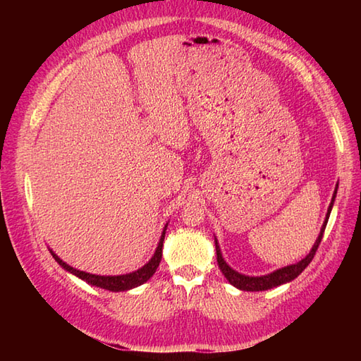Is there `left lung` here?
Listing matches in <instances>:
<instances>
[{
    "mask_svg": "<svg viewBox=\"0 0 361 361\" xmlns=\"http://www.w3.org/2000/svg\"><path fill=\"white\" fill-rule=\"evenodd\" d=\"M336 190H338V185H336V188L334 190L332 202H331V204H329L326 219H324V224H323V226H321V231H319V235L317 237L315 243H313V247L309 251V255L305 256L304 259L299 260V262H296V264L282 267V268H279V270H274L273 273H268V274H264V276H247V274H242L239 271H235L234 268H231V267L226 264V260L224 259V256H221V250H220L219 240L216 239L217 264H219L220 271L225 274V278L228 279V282L231 283V286H234L235 288L243 290V291H264V290H270V288H274V287H278V286H282V283L291 282L295 278H298V276L301 274L305 270V268H307V265L312 262V259H313V256H315V252H317L319 243H321V239H323V234H324V229H326V225H327V220H329V216H331L332 206H334L335 197H336Z\"/></svg>",
    "mask_w": 361,
    "mask_h": 361,
    "instance_id": "left-lung-1",
    "label": "left lung"
}]
</instances>
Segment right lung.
<instances>
[{
    "instance_id": "add662e5",
    "label": "right lung",
    "mask_w": 361,
    "mask_h": 361,
    "mask_svg": "<svg viewBox=\"0 0 361 361\" xmlns=\"http://www.w3.org/2000/svg\"><path fill=\"white\" fill-rule=\"evenodd\" d=\"M167 225L169 224H166L163 233H161L158 247H157L155 252H153V256H152L149 262L142 265L141 268H137V270H135L132 273H127V274L101 276V274H91V273H87V271H80V270H78V268H73L71 265H68L66 262H63V260L60 259L52 250H49V251H51L52 257L57 260V264L62 267L63 270H66L68 273H71L74 276H78L79 279L88 282L90 286L105 288V290H110V291H127V290H132L135 287L142 286V283L147 282L153 276V273L157 271V268L161 262V257H163V242H164Z\"/></svg>"
}]
</instances>
